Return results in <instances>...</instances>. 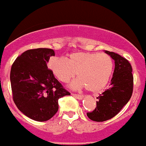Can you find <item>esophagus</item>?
<instances>
[{"instance_id": "34e87169", "label": "esophagus", "mask_w": 146, "mask_h": 146, "mask_svg": "<svg viewBox=\"0 0 146 146\" xmlns=\"http://www.w3.org/2000/svg\"><path fill=\"white\" fill-rule=\"evenodd\" d=\"M72 96H74V97H75L76 99H79V100H80V99H83V96H82V95H79V94H72Z\"/></svg>"}]
</instances>
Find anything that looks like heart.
<instances>
[{"label":"heart","mask_w":146,"mask_h":146,"mask_svg":"<svg viewBox=\"0 0 146 146\" xmlns=\"http://www.w3.org/2000/svg\"><path fill=\"white\" fill-rule=\"evenodd\" d=\"M49 69L61 82H68L76 75L78 79L70 85L77 90L86 87L90 92H100L106 87L113 69L112 58L105 53L76 52L69 55L68 60L52 57Z\"/></svg>","instance_id":"obj_1"}]
</instances>
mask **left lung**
<instances>
[{
	"label": "left lung",
	"mask_w": 146,
	"mask_h": 146,
	"mask_svg": "<svg viewBox=\"0 0 146 146\" xmlns=\"http://www.w3.org/2000/svg\"><path fill=\"white\" fill-rule=\"evenodd\" d=\"M115 61L111 86L97 97L96 108L87 115L92 121L102 122L116 115L129 101L133 91L132 69L129 62L120 55L104 50Z\"/></svg>",
	"instance_id": "obj_1"
}]
</instances>
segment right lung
<instances>
[{"instance_id":"1","label":"right lung","mask_w":146,"mask_h":146,"mask_svg":"<svg viewBox=\"0 0 146 146\" xmlns=\"http://www.w3.org/2000/svg\"><path fill=\"white\" fill-rule=\"evenodd\" d=\"M52 49L27 50L17 58L10 72L13 100L20 111L36 121H46L58 110V99L70 95L47 64Z\"/></svg>"}]
</instances>
